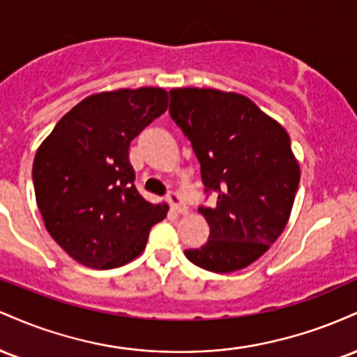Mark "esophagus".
<instances>
[{
    "label": "esophagus",
    "mask_w": 357,
    "mask_h": 357,
    "mask_svg": "<svg viewBox=\"0 0 357 357\" xmlns=\"http://www.w3.org/2000/svg\"><path fill=\"white\" fill-rule=\"evenodd\" d=\"M167 203H169V206L173 208L176 213H179V215H186L188 213L186 204L183 203L181 196H179L178 192H169V195H167Z\"/></svg>",
    "instance_id": "esophagus-1"
}]
</instances>
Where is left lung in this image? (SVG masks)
I'll return each mask as SVG.
<instances>
[{
  "instance_id": "obj_1",
  "label": "left lung",
  "mask_w": 357,
  "mask_h": 357,
  "mask_svg": "<svg viewBox=\"0 0 357 357\" xmlns=\"http://www.w3.org/2000/svg\"><path fill=\"white\" fill-rule=\"evenodd\" d=\"M169 114L191 142L213 208L203 247L184 250L195 265L216 273L248 267L275 243L290 218L301 167L287 130L248 97L216 89L171 90Z\"/></svg>"
}]
</instances>
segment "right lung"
I'll return each mask as SVG.
<instances>
[{
  "label": "right lung",
  "instance_id": "right-lung-1",
  "mask_svg": "<svg viewBox=\"0 0 357 357\" xmlns=\"http://www.w3.org/2000/svg\"><path fill=\"white\" fill-rule=\"evenodd\" d=\"M167 109L159 87L87 97L56 122L33 161L36 204L50 236L90 268L137 258L167 204L146 202L134 186L130 141Z\"/></svg>",
  "mask_w": 357,
  "mask_h": 357
}]
</instances>
